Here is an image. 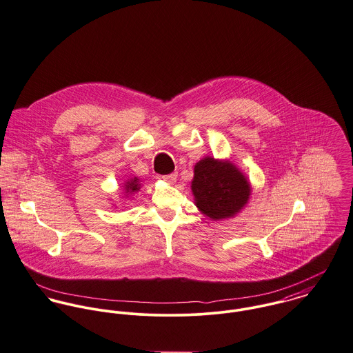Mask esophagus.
Returning a JSON list of instances; mask_svg holds the SVG:
<instances>
[{
	"label": "esophagus",
	"mask_w": 353,
	"mask_h": 353,
	"mask_svg": "<svg viewBox=\"0 0 353 353\" xmlns=\"http://www.w3.org/2000/svg\"><path fill=\"white\" fill-rule=\"evenodd\" d=\"M176 176H178L176 172H171V174H168V175H164L163 179H164L165 182H168V183H174L175 179H176Z\"/></svg>",
	"instance_id": "34e87169"
}]
</instances>
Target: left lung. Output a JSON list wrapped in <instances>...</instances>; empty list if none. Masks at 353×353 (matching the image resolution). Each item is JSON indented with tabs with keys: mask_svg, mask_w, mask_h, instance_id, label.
<instances>
[{
	"mask_svg": "<svg viewBox=\"0 0 353 353\" xmlns=\"http://www.w3.org/2000/svg\"><path fill=\"white\" fill-rule=\"evenodd\" d=\"M192 190L198 209L213 220H221L247 203L251 186L232 163L205 158L194 167Z\"/></svg>",
	"mask_w": 353,
	"mask_h": 353,
	"instance_id": "8db88e82",
	"label": "left lung"
}]
</instances>
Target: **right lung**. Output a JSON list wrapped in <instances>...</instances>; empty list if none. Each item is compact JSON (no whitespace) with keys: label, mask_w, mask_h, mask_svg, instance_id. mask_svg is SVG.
Masks as SVG:
<instances>
[{"label":"right lung","mask_w":353,"mask_h":353,"mask_svg":"<svg viewBox=\"0 0 353 353\" xmlns=\"http://www.w3.org/2000/svg\"><path fill=\"white\" fill-rule=\"evenodd\" d=\"M139 189H140V186H139V181L136 178L132 179V181H128L127 185H125V190L127 192H136Z\"/></svg>","instance_id":"1"}]
</instances>
